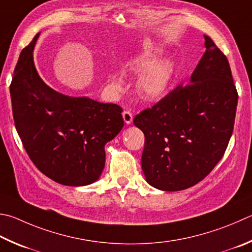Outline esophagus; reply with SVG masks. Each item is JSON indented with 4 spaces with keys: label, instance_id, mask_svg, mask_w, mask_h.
Instances as JSON below:
<instances>
[{
    "label": "esophagus",
    "instance_id": "1",
    "mask_svg": "<svg viewBox=\"0 0 252 252\" xmlns=\"http://www.w3.org/2000/svg\"><path fill=\"white\" fill-rule=\"evenodd\" d=\"M123 120H125L126 125H131L132 121H133V114H132L130 111H125L122 113Z\"/></svg>",
    "mask_w": 252,
    "mask_h": 252
}]
</instances>
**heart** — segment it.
Instances as JSON below:
<instances>
[{
	"label": "heart",
	"instance_id": "obj_1",
	"mask_svg": "<svg viewBox=\"0 0 252 252\" xmlns=\"http://www.w3.org/2000/svg\"><path fill=\"white\" fill-rule=\"evenodd\" d=\"M162 50L149 48L134 55L126 68L131 72L140 74L135 89L140 97L146 101L162 99L170 90L176 74L175 62L171 58H161ZM110 82L113 89L120 90L125 80L120 74L112 72Z\"/></svg>",
	"mask_w": 252,
	"mask_h": 252
}]
</instances>
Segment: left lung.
Listing matches in <instances>:
<instances>
[{
	"mask_svg": "<svg viewBox=\"0 0 252 252\" xmlns=\"http://www.w3.org/2000/svg\"><path fill=\"white\" fill-rule=\"evenodd\" d=\"M204 38L206 52L189 84L177 86L133 120L145 136L142 170L158 189L182 190L204 180L234 130L238 94L229 63L208 36Z\"/></svg>",
	"mask_w": 252,
	"mask_h": 252,
	"instance_id": "1",
	"label": "left lung"
}]
</instances>
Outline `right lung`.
<instances>
[{
    "mask_svg": "<svg viewBox=\"0 0 252 252\" xmlns=\"http://www.w3.org/2000/svg\"><path fill=\"white\" fill-rule=\"evenodd\" d=\"M39 34L22 50L10 86L16 131L32 162L50 180L93 184L104 168V145L125 125L122 109L63 94L45 84L33 56Z\"/></svg>",
    "mask_w": 252,
    "mask_h": 252,
    "instance_id": "add662e5",
    "label": "right lung"
}]
</instances>
